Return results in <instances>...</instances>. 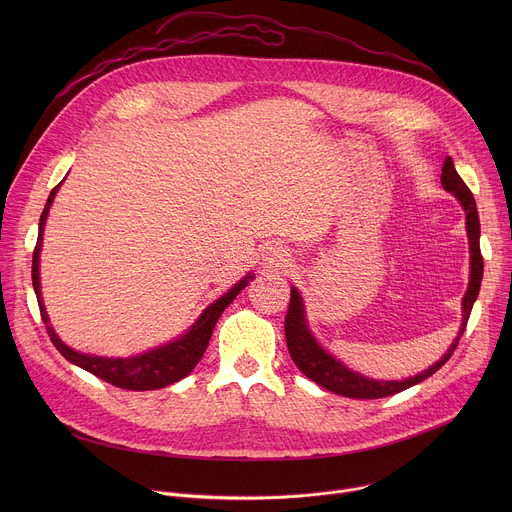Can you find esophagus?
<instances>
[{
	"label": "esophagus",
	"instance_id": "34e87169",
	"mask_svg": "<svg viewBox=\"0 0 512 512\" xmlns=\"http://www.w3.org/2000/svg\"><path fill=\"white\" fill-rule=\"evenodd\" d=\"M269 263H285L287 261V253L281 249H269Z\"/></svg>",
	"mask_w": 512,
	"mask_h": 512
}]
</instances>
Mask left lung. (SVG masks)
<instances>
[{
    "instance_id": "obj_1",
    "label": "left lung",
    "mask_w": 512,
    "mask_h": 512,
    "mask_svg": "<svg viewBox=\"0 0 512 512\" xmlns=\"http://www.w3.org/2000/svg\"><path fill=\"white\" fill-rule=\"evenodd\" d=\"M442 186L448 192H452L460 200V204L464 206L466 231H468V241H470V283H468L466 296H464V302H462V326H460V332H458L456 340L448 348V352L435 364H431L429 369H425L423 373H419L415 377H409L405 381H375V379H369V377H362V375L350 371L348 367H344L340 360H336L330 352H326L316 342V338L312 336V332L306 324V312H304V302H302L300 291L296 287H291L289 308H287V316H285L287 350H289L291 360L296 362V367L310 381H314L320 387H324V389H328L336 395H342V397L381 399V397L401 393V391L429 379L435 371H440L444 364L450 360V356L458 348V342H460V338L466 330L472 306L478 298L484 261H482V253H480V218H478L476 200H474L470 188L464 184V180L456 172L452 158H446V162H444Z\"/></svg>"
}]
</instances>
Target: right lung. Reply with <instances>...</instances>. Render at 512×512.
Returning <instances> with one entry per match:
<instances>
[{
	"instance_id": "1",
	"label": "right lung",
	"mask_w": 512,
	"mask_h": 512,
	"mask_svg": "<svg viewBox=\"0 0 512 512\" xmlns=\"http://www.w3.org/2000/svg\"><path fill=\"white\" fill-rule=\"evenodd\" d=\"M60 188L54 186L46 206L42 210L40 216V227H38V241L34 247V257H32V285L36 291L38 298V306H40V314H42V322L46 324L48 336L52 340V344L56 346V350L72 364L77 367L93 373L95 377L119 387V389H127V391H154V389H162L168 387L184 377H188L192 373V369L200 362V358L204 356V350L208 346V340L212 336L214 324L221 318V314L225 312V308L241 294V289L247 287V283L253 279V275H245L239 283H235L225 296L218 298L216 302H212L202 314L200 318L194 322V326L182 334L180 338L152 348L150 352H143L139 356H131V358H107V356H95V354H83L72 350L70 346H66L58 334L54 332V328L50 326L48 314L44 310L42 304V291H40V247H42V233H44V225H46V216L48 210L52 206V200L56 196V190Z\"/></svg>"
}]
</instances>
